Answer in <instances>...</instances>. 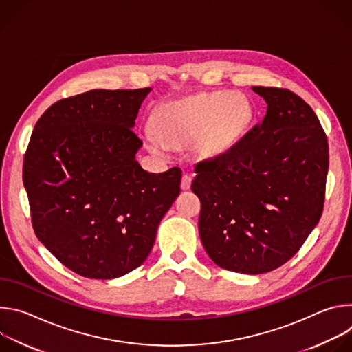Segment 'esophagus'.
I'll return each instance as SVG.
<instances>
[{
  "mask_svg": "<svg viewBox=\"0 0 352 352\" xmlns=\"http://www.w3.org/2000/svg\"><path fill=\"white\" fill-rule=\"evenodd\" d=\"M190 184H192V177L189 174H184L182 179H181V188L184 190H186V189L190 188Z\"/></svg>",
  "mask_w": 352,
  "mask_h": 352,
  "instance_id": "34e87169",
  "label": "esophagus"
}]
</instances>
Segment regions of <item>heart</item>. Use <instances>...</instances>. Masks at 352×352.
Wrapping results in <instances>:
<instances>
[{
	"mask_svg": "<svg viewBox=\"0 0 352 352\" xmlns=\"http://www.w3.org/2000/svg\"><path fill=\"white\" fill-rule=\"evenodd\" d=\"M254 118L249 100L228 90L200 93L157 107L152 118L155 133L150 146L159 150L167 144H184L195 139L200 156L226 153L248 129Z\"/></svg>",
	"mask_w": 352,
	"mask_h": 352,
	"instance_id": "obj_1",
	"label": "heart"
}]
</instances>
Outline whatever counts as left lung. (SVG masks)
Instances as JSON below:
<instances>
[{
	"mask_svg": "<svg viewBox=\"0 0 352 352\" xmlns=\"http://www.w3.org/2000/svg\"><path fill=\"white\" fill-rule=\"evenodd\" d=\"M261 124L226 153L195 166L199 234L210 259L262 274L288 262L320 220L329 143L311 106L288 89L254 86Z\"/></svg>",
	"mask_w": 352,
	"mask_h": 352,
	"instance_id": "1",
	"label": "left lung"
}]
</instances>
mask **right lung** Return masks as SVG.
I'll return each instance as SVG.
<instances>
[{
  "mask_svg": "<svg viewBox=\"0 0 352 352\" xmlns=\"http://www.w3.org/2000/svg\"><path fill=\"white\" fill-rule=\"evenodd\" d=\"M152 87L89 90L50 106L25 159L34 234L64 266L109 280L140 266L179 195L181 168L144 171L135 155L140 104Z\"/></svg>",
  "mask_w": 352,
  "mask_h": 352,
  "instance_id": "obj_1",
  "label": "right lung"
}]
</instances>
